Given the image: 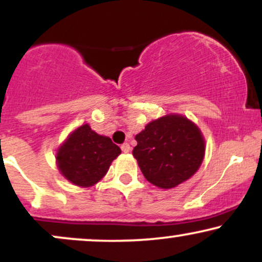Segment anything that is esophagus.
<instances>
[{
	"label": "esophagus",
	"instance_id": "esophagus-1",
	"mask_svg": "<svg viewBox=\"0 0 262 262\" xmlns=\"http://www.w3.org/2000/svg\"><path fill=\"white\" fill-rule=\"evenodd\" d=\"M121 149H122L123 152H129V151H130V145H129L128 143H124V144H122V145H121Z\"/></svg>",
	"mask_w": 262,
	"mask_h": 262
}]
</instances>
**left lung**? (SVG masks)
Returning a JSON list of instances; mask_svg holds the SVG:
<instances>
[{
    "instance_id": "obj_1",
    "label": "left lung",
    "mask_w": 262,
    "mask_h": 262,
    "mask_svg": "<svg viewBox=\"0 0 262 262\" xmlns=\"http://www.w3.org/2000/svg\"><path fill=\"white\" fill-rule=\"evenodd\" d=\"M133 156L150 183L172 188L188 180L201 166L204 140L200 129L182 116L150 122L141 133Z\"/></svg>"
}]
</instances>
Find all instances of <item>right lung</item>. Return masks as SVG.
I'll list each match as a JSON object with an SVG mask.
<instances>
[{
  "label": "right lung",
  "instance_id": "right-lung-1",
  "mask_svg": "<svg viewBox=\"0 0 262 262\" xmlns=\"http://www.w3.org/2000/svg\"><path fill=\"white\" fill-rule=\"evenodd\" d=\"M121 154V148L108 137L81 125L60 146L56 160L65 179L81 187L95 185L106 175L111 162Z\"/></svg>",
  "mask_w": 262,
  "mask_h": 262
}]
</instances>
